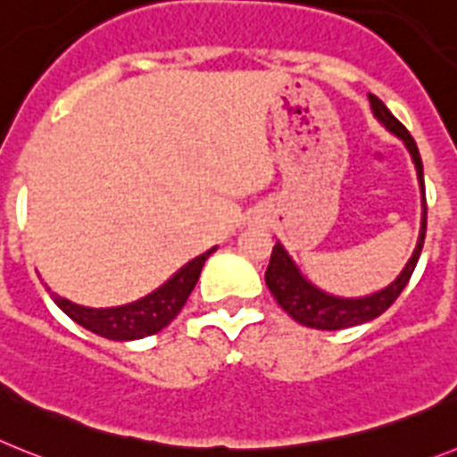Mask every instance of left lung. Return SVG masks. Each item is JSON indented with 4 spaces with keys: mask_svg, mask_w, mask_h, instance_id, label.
I'll use <instances>...</instances> for the list:
<instances>
[{
    "mask_svg": "<svg viewBox=\"0 0 457 457\" xmlns=\"http://www.w3.org/2000/svg\"><path fill=\"white\" fill-rule=\"evenodd\" d=\"M372 105V112L375 117L386 126L391 133H395L400 140L407 145L411 158H414L416 174H419L420 193H423V200H426V186H423V162H420L419 146H416L414 137L410 135V130L400 124L394 114L388 112V108L382 101L372 94H368ZM426 225H428V206L423 204V223H420V234L419 244H416V251L411 255V260L407 262V267L403 269L394 283L388 285L386 289L377 292V295L363 296V299H338V296H328L324 292H320L317 287H312L299 271H296L295 262L289 260L287 253L283 251V245L276 244L271 251V260H269L267 273H264V280H267V287L271 289L273 299L278 301V305L287 312L292 320H296L303 327L311 328H322V331H338V328L356 327V324L370 322L375 317L382 315L384 311L391 308L395 299L400 296V292L404 289V285L410 283L411 273L416 269V262L420 257V248H423V239H426Z\"/></svg>",
    "mask_w": 457,
    "mask_h": 457,
    "instance_id": "left-lung-1",
    "label": "left lung"
}]
</instances>
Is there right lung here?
I'll use <instances>...</instances> for the list:
<instances>
[{"label":"right lung","instance_id":"add662e5","mask_svg":"<svg viewBox=\"0 0 457 457\" xmlns=\"http://www.w3.org/2000/svg\"><path fill=\"white\" fill-rule=\"evenodd\" d=\"M212 251L202 253L200 257H195L193 262H188L184 269L174 273L168 283L158 287L156 292H152L145 299L135 301L129 305H119V308H85V305H75L71 301L62 299L54 292H50V287H46L53 296L54 303L62 308L66 315L78 322L80 327H85L87 331L103 336V338L110 340H135L145 338V336H154L161 328L168 327L174 317L179 315V311L184 308V303L188 301L190 292L195 287L197 278H200L202 267H204L206 257L212 255Z\"/></svg>","mask_w":457,"mask_h":457}]
</instances>
